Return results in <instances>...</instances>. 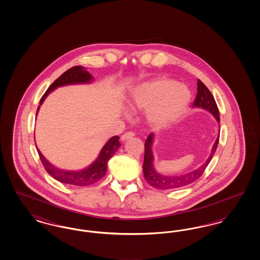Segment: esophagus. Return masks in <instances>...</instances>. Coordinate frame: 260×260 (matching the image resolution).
Listing matches in <instances>:
<instances>
[{
	"instance_id": "obj_1",
	"label": "esophagus",
	"mask_w": 260,
	"mask_h": 260,
	"mask_svg": "<svg viewBox=\"0 0 260 260\" xmlns=\"http://www.w3.org/2000/svg\"><path fill=\"white\" fill-rule=\"evenodd\" d=\"M134 136H135V134H134L133 132H127V133H125L123 136H121V139H122L123 141H124V140H127V139L133 138Z\"/></svg>"
}]
</instances>
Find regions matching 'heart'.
Here are the masks:
<instances>
[{
    "label": "heart",
    "mask_w": 260,
    "mask_h": 260,
    "mask_svg": "<svg viewBox=\"0 0 260 260\" xmlns=\"http://www.w3.org/2000/svg\"><path fill=\"white\" fill-rule=\"evenodd\" d=\"M191 91L185 85L167 78H159L136 86L128 100L132 110H146L148 123L161 126L173 123L186 110Z\"/></svg>",
    "instance_id": "b5f03b06"
}]
</instances>
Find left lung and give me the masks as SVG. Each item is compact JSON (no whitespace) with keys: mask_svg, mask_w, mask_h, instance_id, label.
<instances>
[{"mask_svg":"<svg viewBox=\"0 0 260 260\" xmlns=\"http://www.w3.org/2000/svg\"><path fill=\"white\" fill-rule=\"evenodd\" d=\"M198 87H197V96L193 103V107L195 108H201L206 111L210 113L216 122L219 124V112L216 105V102L214 98L212 96L211 92L209 88L206 87L200 80H198ZM218 136L216 137V140L211 148L210 156L202 166H200L198 169L193 170L188 173H181V174H162V173L157 172L154 166V153L152 150V146L155 142V135L151 133L149 135L146 141H145V153H144V162H143V173L144 178L148 182L149 184L157 189L160 190H171V189H176L180 187H184L189 185L196 181L199 177L205 172L208 165L211 161L217 145L219 141V135H220V126H218Z\"/></svg>","mask_w":260,"mask_h":260,"instance_id":"obj_1","label":"left lung"}]
</instances>
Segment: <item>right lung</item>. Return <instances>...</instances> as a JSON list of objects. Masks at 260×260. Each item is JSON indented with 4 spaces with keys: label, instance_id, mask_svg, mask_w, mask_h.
I'll list each match as a JSON object with an SVG mask.
<instances>
[{
    "label": "right lung",
    "instance_id": "obj_1",
    "mask_svg": "<svg viewBox=\"0 0 260 260\" xmlns=\"http://www.w3.org/2000/svg\"><path fill=\"white\" fill-rule=\"evenodd\" d=\"M93 80L94 78L92 77V75L89 74L85 67L75 66L70 68L69 70L64 72L58 79H56L50 85L48 90L45 92V94L40 100V106L38 107L36 116L45 99L48 98L50 92H52L57 87H65L70 85L90 84L93 82ZM119 139L120 137L118 136H113L110 139H108L107 142L104 144V146L100 150L98 158L89 166H87V168L79 171H67V170L56 168L44 157V155L41 153V151L38 149V147L36 148H37L40 159L43 162V166L45 167L46 171L49 173L50 176H52L54 179L66 184L87 186L98 182L106 174L108 161L111 159L114 154L117 152V150L121 146Z\"/></svg>",
    "mask_w": 260,
    "mask_h": 260
}]
</instances>
